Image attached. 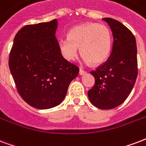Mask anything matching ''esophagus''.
Returning a JSON list of instances; mask_svg holds the SVG:
<instances>
[{"label":"esophagus","mask_w":146,"mask_h":146,"mask_svg":"<svg viewBox=\"0 0 146 146\" xmlns=\"http://www.w3.org/2000/svg\"><path fill=\"white\" fill-rule=\"evenodd\" d=\"M86 74V72L84 71V70H82V68H80L79 70V74L80 75H83V74Z\"/></svg>","instance_id":"esophagus-1"}]
</instances>
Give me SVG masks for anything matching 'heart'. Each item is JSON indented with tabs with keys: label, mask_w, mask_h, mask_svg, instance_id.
Wrapping results in <instances>:
<instances>
[{
	"label": "heart",
	"mask_w": 146,
	"mask_h": 146,
	"mask_svg": "<svg viewBox=\"0 0 146 146\" xmlns=\"http://www.w3.org/2000/svg\"><path fill=\"white\" fill-rule=\"evenodd\" d=\"M61 53L68 60H74L80 54L92 65H98L108 58L111 48V31L106 25L86 23L69 31L68 38L59 40Z\"/></svg>",
	"instance_id": "b5f03b06"
}]
</instances>
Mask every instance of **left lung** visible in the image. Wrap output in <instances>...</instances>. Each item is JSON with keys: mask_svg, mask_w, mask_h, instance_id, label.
<instances>
[{"mask_svg": "<svg viewBox=\"0 0 146 146\" xmlns=\"http://www.w3.org/2000/svg\"><path fill=\"white\" fill-rule=\"evenodd\" d=\"M110 26L113 46L108 60L90 73L95 85L88 92L91 102L101 109L121 105L134 87L138 75L136 40L133 34L119 21L102 18Z\"/></svg>", "mask_w": 146, "mask_h": 146, "instance_id": "1", "label": "left lung"}]
</instances>
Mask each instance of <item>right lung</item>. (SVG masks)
<instances>
[{"instance_id":"obj_1","label":"right lung","mask_w":146,"mask_h":146,"mask_svg":"<svg viewBox=\"0 0 146 146\" xmlns=\"http://www.w3.org/2000/svg\"><path fill=\"white\" fill-rule=\"evenodd\" d=\"M56 19L18 31L9 55L17 92L34 108L48 109L64 100L79 68L64 58L55 37Z\"/></svg>"}]
</instances>
